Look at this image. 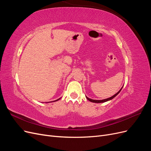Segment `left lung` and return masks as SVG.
<instances>
[{
    "instance_id": "obj_1",
    "label": "left lung",
    "mask_w": 151,
    "mask_h": 151,
    "mask_svg": "<svg viewBox=\"0 0 151 151\" xmlns=\"http://www.w3.org/2000/svg\"><path fill=\"white\" fill-rule=\"evenodd\" d=\"M122 88H123V87L122 88L119 90V91H118V92L117 93H116L115 94H114L113 96H112L111 97H110V98H107V99H102V100H96V99H90V98H88L87 96H86V98L88 99L89 101H91V102H93V103H104V102H106V101H109V100H111V99H113L114 98H115V96H116L120 93V92L121 91V90L122 89Z\"/></svg>"
}]
</instances>
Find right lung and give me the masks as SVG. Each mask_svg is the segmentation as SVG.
<instances>
[{"label": "right lung", "mask_w": 151, "mask_h": 151, "mask_svg": "<svg viewBox=\"0 0 151 151\" xmlns=\"http://www.w3.org/2000/svg\"><path fill=\"white\" fill-rule=\"evenodd\" d=\"M60 98H59V99H57V100H55V101H53V102H54V101H58V100H59V99H60Z\"/></svg>", "instance_id": "obj_1"}]
</instances>
